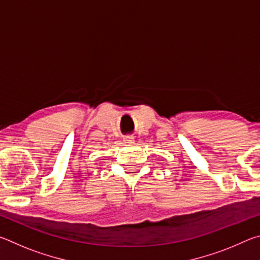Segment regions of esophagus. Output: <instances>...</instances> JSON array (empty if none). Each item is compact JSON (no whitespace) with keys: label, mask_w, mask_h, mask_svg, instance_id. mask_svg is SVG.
Segmentation results:
<instances>
[{"label":"esophagus","mask_w":260,"mask_h":260,"mask_svg":"<svg viewBox=\"0 0 260 260\" xmlns=\"http://www.w3.org/2000/svg\"><path fill=\"white\" fill-rule=\"evenodd\" d=\"M134 141V139L133 138H125V142L126 143H132Z\"/></svg>","instance_id":"34e87169"}]
</instances>
